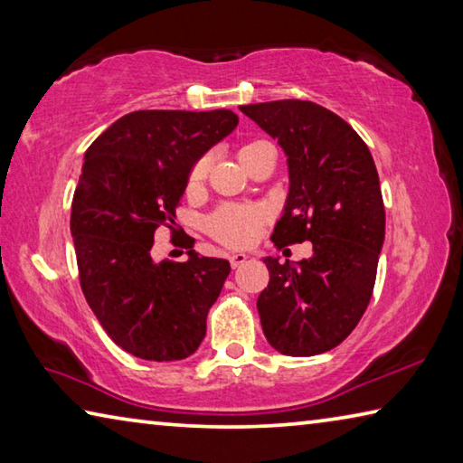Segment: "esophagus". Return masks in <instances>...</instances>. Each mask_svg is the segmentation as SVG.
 <instances>
[{"mask_svg": "<svg viewBox=\"0 0 463 463\" xmlns=\"http://www.w3.org/2000/svg\"><path fill=\"white\" fill-rule=\"evenodd\" d=\"M247 260H249V257H247L245 253H231V255H229V263H231V268H232V269L241 268V265L245 263Z\"/></svg>", "mask_w": 463, "mask_h": 463, "instance_id": "obj_1", "label": "esophagus"}]
</instances>
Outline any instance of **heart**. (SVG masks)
<instances>
[{
    "label": "heart",
    "instance_id": "heart-1",
    "mask_svg": "<svg viewBox=\"0 0 463 463\" xmlns=\"http://www.w3.org/2000/svg\"><path fill=\"white\" fill-rule=\"evenodd\" d=\"M263 140H250L239 148L241 161L245 163L249 155L255 151L257 146H261ZM210 159L206 155L200 156L190 169V177H187V185L198 187L208 175ZM268 218V210L263 206H255V203H222L221 208H216L206 221V231L210 237L221 242L224 247L241 249L249 247L250 242L260 237V232Z\"/></svg>",
    "mask_w": 463,
    "mask_h": 463
}]
</instances>
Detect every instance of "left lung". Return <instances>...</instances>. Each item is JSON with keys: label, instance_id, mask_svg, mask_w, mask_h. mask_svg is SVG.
<instances>
[{"label": "left lung", "instance_id": "left-lung-1", "mask_svg": "<svg viewBox=\"0 0 463 463\" xmlns=\"http://www.w3.org/2000/svg\"><path fill=\"white\" fill-rule=\"evenodd\" d=\"M278 138L289 192L271 241L312 242L296 265L265 260L269 284L257 298L263 333L284 355L310 357L343 343L370 304L386 213L372 153L331 109L302 99L241 106Z\"/></svg>", "mask_w": 463, "mask_h": 463}]
</instances>
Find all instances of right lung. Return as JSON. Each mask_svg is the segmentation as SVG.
<instances>
[{"label":"right lung","instance_id":"add662e5","mask_svg":"<svg viewBox=\"0 0 463 463\" xmlns=\"http://www.w3.org/2000/svg\"><path fill=\"white\" fill-rule=\"evenodd\" d=\"M231 109H138L116 120L85 153L73 194L71 234L81 289L109 339L135 357H190L231 265L198 255L155 261L159 226L174 224L190 169L237 128ZM171 229V226H169Z\"/></svg>","mask_w":463,"mask_h":463}]
</instances>
